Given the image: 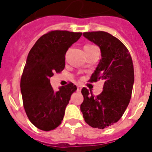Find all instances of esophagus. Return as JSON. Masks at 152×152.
I'll list each match as a JSON object with an SVG mask.
<instances>
[{"label":"esophagus","instance_id":"esophagus-1","mask_svg":"<svg viewBox=\"0 0 152 152\" xmlns=\"http://www.w3.org/2000/svg\"><path fill=\"white\" fill-rule=\"evenodd\" d=\"M81 89H82V87H81V86H77V91H78V92H80V91L81 90Z\"/></svg>","mask_w":152,"mask_h":152}]
</instances>
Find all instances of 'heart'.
Returning a JSON list of instances; mask_svg holds the SVG:
<instances>
[{
    "label": "heart",
    "instance_id": "heart-1",
    "mask_svg": "<svg viewBox=\"0 0 152 152\" xmlns=\"http://www.w3.org/2000/svg\"><path fill=\"white\" fill-rule=\"evenodd\" d=\"M86 46H90V45H86V46H85V47H86Z\"/></svg>",
    "mask_w": 152,
    "mask_h": 152
}]
</instances>
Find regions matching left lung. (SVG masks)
<instances>
[{"mask_svg": "<svg viewBox=\"0 0 152 152\" xmlns=\"http://www.w3.org/2000/svg\"><path fill=\"white\" fill-rule=\"evenodd\" d=\"M83 36L100 48L102 56L89 81L102 80L104 85L96 97L83 88L80 111L89 125L103 129L116 123L129 103L134 82L133 61L125 45L112 35L91 31Z\"/></svg>", "mask_w": 152, "mask_h": 152, "instance_id": "left-lung-1", "label": "left lung"}]
</instances>
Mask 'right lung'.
I'll return each mask as SVG.
<instances>
[{"instance_id": "right-lung-1", "label": "right lung", "mask_w": 152, "mask_h": 152, "mask_svg": "<svg viewBox=\"0 0 152 152\" xmlns=\"http://www.w3.org/2000/svg\"><path fill=\"white\" fill-rule=\"evenodd\" d=\"M81 35L51 31L40 37L28 53L20 88L26 114L39 129L52 130L62 123L71 95L77 89L70 82L54 91L50 77L64 69L66 51Z\"/></svg>"}]
</instances>
